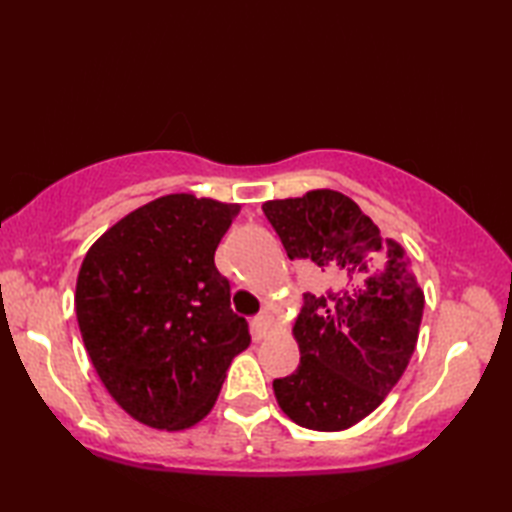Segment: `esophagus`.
<instances>
[{
	"instance_id": "1",
	"label": "esophagus",
	"mask_w": 512,
	"mask_h": 512,
	"mask_svg": "<svg viewBox=\"0 0 512 512\" xmlns=\"http://www.w3.org/2000/svg\"><path fill=\"white\" fill-rule=\"evenodd\" d=\"M253 323H255V328L259 330V332H268L270 330V323H273V317H270V312H262V314H257V317L253 319Z\"/></svg>"
}]
</instances>
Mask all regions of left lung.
Instances as JSON below:
<instances>
[{
  "label": "left lung",
  "mask_w": 512,
  "mask_h": 512,
  "mask_svg": "<svg viewBox=\"0 0 512 512\" xmlns=\"http://www.w3.org/2000/svg\"><path fill=\"white\" fill-rule=\"evenodd\" d=\"M290 259L334 273L339 288L303 295L295 321L301 363L273 380L299 427L343 431L367 418L416 350L424 292L398 242L380 235L354 200L332 189L264 202Z\"/></svg>",
  "instance_id": "8db88e82"
}]
</instances>
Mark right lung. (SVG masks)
I'll list each match as a JSON object with an SVG mask.
<instances>
[{"mask_svg":"<svg viewBox=\"0 0 512 512\" xmlns=\"http://www.w3.org/2000/svg\"><path fill=\"white\" fill-rule=\"evenodd\" d=\"M239 204L171 193L96 239L76 277V321L110 396L134 420L182 431L215 405L250 345L215 248Z\"/></svg>","mask_w":512,"mask_h":512,"instance_id":"obj_1","label":"right lung"}]
</instances>
